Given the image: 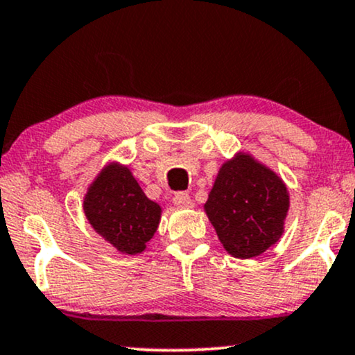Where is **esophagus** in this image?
<instances>
[{
  "mask_svg": "<svg viewBox=\"0 0 355 355\" xmlns=\"http://www.w3.org/2000/svg\"><path fill=\"white\" fill-rule=\"evenodd\" d=\"M173 203H175V207H178V208H191L193 207V202H191V198H190V195H187V193H177L173 196Z\"/></svg>",
  "mask_w": 355,
  "mask_h": 355,
  "instance_id": "esophagus-1",
  "label": "esophagus"
}]
</instances>
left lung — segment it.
<instances>
[{
	"instance_id": "left-lung-1",
	"label": "left lung",
	"mask_w": 355,
	"mask_h": 355,
	"mask_svg": "<svg viewBox=\"0 0 355 355\" xmlns=\"http://www.w3.org/2000/svg\"><path fill=\"white\" fill-rule=\"evenodd\" d=\"M203 210L226 253L250 259L283 236L289 191L275 170L236 152L220 166Z\"/></svg>"
}]
</instances>
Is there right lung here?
Wrapping results in <instances>:
<instances>
[{"mask_svg": "<svg viewBox=\"0 0 355 355\" xmlns=\"http://www.w3.org/2000/svg\"><path fill=\"white\" fill-rule=\"evenodd\" d=\"M83 210L94 232L122 254L145 251L160 225L162 207L140 189L132 170L109 162L84 195Z\"/></svg>", "mask_w": 355, "mask_h": 355, "instance_id": "right-lung-1", "label": "right lung"}]
</instances>
